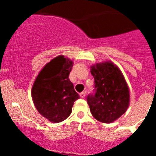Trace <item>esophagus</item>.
Listing matches in <instances>:
<instances>
[{
  "instance_id": "1",
  "label": "esophagus",
  "mask_w": 156,
  "mask_h": 156,
  "mask_svg": "<svg viewBox=\"0 0 156 156\" xmlns=\"http://www.w3.org/2000/svg\"><path fill=\"white\" fill-rule=\"evenodd\" d=\"M85 96H86L85 92H81V94H80V97H81V98H84Z\"/></svg>"
}]
</instances>
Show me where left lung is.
Returning a JSON list of instances; mask_svg holds the SVG:
<instances>
[{
    "instance_id": "left-lung-1",
    "label": "left lung",
    "mask_w": 156,
    "mask_h": 156,
    "mask_svg": "<svg viewBox=\"0 0 156 156\" xmlns=\"http://www.w3.org/2000/svg\"><path fill=\"white\" fill-rule=\"evenodd\" d=\"M96 94L87 97V104L95 119L112 123L127 111L130 90L119 66L111 61L97 62L90 66Z\"/></svg>"
}]
</instances>
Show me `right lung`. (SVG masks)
Returning <instances> with one entry per match:
<instances>
[{
  "mask_svg": "<svg viewBox=\"0 0 156 156\" xmlns=\"http://www.w3.org/2000/svg\"><path fill=\"white\" fill-rule=\"evenodd\" d=\"M73 64L63 55L56 56L39 72L33 83L31 97L34 106L52 123L66 120L72 113L74 102L80 98L69 78Z\"/></svg>",
  "mask_w": 156,
  "mask_h": 156,
  "instance_id": "add662e5",
  "label": "right lung"
}]
</instances>
